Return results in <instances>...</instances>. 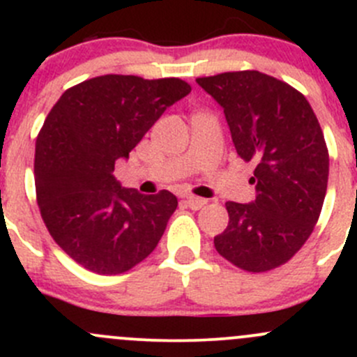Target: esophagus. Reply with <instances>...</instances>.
I'll return each instance as SVG.
<instances>
[{"label": "esophagus", "mask_w": 357, "mask_h": 357, "mask_svg": "<svg viewBox=\"0 0 357 357\" xmlns=\"http://www.w3.org/2000/svg\"><path fill=\"white\" fill-rule=\"evenodd\" d=\"M185 204L188 205L190 208H193V211H199V208H202L205 204H207V200L199 199V197H186Z\"/></svg>", "instance_id": "esophagus-1"}]
</instances>
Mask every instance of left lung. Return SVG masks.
<instances>
[{
    "label": "left lung",
    "mask_w": 357,
    "mask_h": 357,
    "mask_svg": "<svg viewBox=\"0 0 357 357\" xmlns=\"http://www.w3.org/2000/svg\"><path fill=\"white\" fill-rule=\"evenodd\" d=\"M197 82L225 110L236 153L255 164V200L226 202L215 250L250 273L278 268L304 245L325 202L330 158L318 119L302 93L262 72Z\"/></svg>",
    "instance_id": "left-lung-1"
}]
</instances>
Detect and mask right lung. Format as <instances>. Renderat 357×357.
Here are the masks:
<instances>
[{"instance_id":"obj_1","label":"right lung","mask_w":357,"mask_h":357,"mask_svg":"<svg viewBox=\"0 0 357 357\" xmlns=\"http://www.w3.org/2000/svg\"><path fill=\"white\" fill-rule=\"evenodd\" d=\"M190 91L176 77L100 75L67 89L48 114L36 139L38 205L50 235L82 268L119 275L157 247L178 199L124 188L114 167Z\"/></svg>"}]
</instances>
